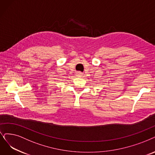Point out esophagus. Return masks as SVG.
<instances>
[{"label": "esophagus", "instance_id": "obj_1", "mask_svg": "<svg viewBox=\"0 0 155 155\" xmlns=\"http://www.w3.org/2000/svg\"><path fill=\"white\" fill-rule=\"evenodd\" d=\"M81 75H82L81 73H80V72L78 73V76H81Z\"/></svg>", "mask_w": 155, "mask_h": 155}]
</instances>
